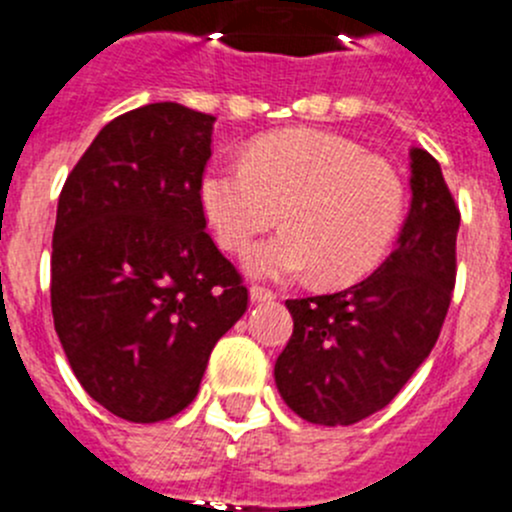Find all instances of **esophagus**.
I'll return each instance as SVG.
<instances>
[{
  "label": "esophagus",
  "instance_id": "34e87169",
  "mask_svg": "<svg viewBox=\"0 0 512 512\" xmlns=\"http://www.w3.org/2000/svg\"><path fill=\"white\" fill-rule=\"evenodd\" d=\"M249 296L254 303H266V301H273V298H276V293L268 291V288H263V286H251Z\"/></svg>",
  "mask_w": 512,
  "mask_h": 512
}]
</instances>
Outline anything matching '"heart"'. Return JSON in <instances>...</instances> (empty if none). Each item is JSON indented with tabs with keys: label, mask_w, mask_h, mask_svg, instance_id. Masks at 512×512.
Returning <instances> with one entry per match:
<instances>
[{
	"label": "heart",
	"mask_w": 512,
	"mask_h": 512,
	"mask_svg": "<svg viewBox=\"0 0 512 512\" xmlns=\"http://www.w3.org/2000/svg\"><path fill=\"white\" fill-rule=\"evenodd\" d=\"M201 206L224 249H239L283 211L286 229L246 246L244 268L258 278L316 273L351 286L386 258L406 211L401 174L356 141L318 129L263 136L246 161L206 169Z\"/></svg>",
	"instance_id": "b5f03b06"
}]
</instances>
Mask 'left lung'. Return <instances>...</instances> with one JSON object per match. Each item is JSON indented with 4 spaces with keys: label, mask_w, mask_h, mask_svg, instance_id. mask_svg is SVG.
<instances>
[{
    "label": "left lung",
    "mask_w": 512,
    "mask_h": 512,
    "mask_svg": "<svg viewBox=\"0 0 512 512\" xmlns=\"http://www.w3.org/2000/svg\"><path fill=\"white\" fill-rule=\"evenodd\" d=\"M411 211L398 246L346 291L291 298L293 333L273 378L316 426H353L386 408L433 351L455 286L460 214L440 164L411 149Z\"/></svg>",
    "instance_id": "obj_1"
}]
</instances>
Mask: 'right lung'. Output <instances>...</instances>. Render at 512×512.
Segmentation results:
<instances>
[{"mask_svg": "<svg viewBox=\"0 0 512 512\" xmlns=\"http://www.w3.org/2000/svg\"><path fill=\"white\" fill-rule=\"evenodd\" d=\"M214 121L176 101L116 116L59 194L54 328L84 391L124 421L184 411L246 313L249 291L201 206Z\"/></svg>", "mask_w": 512, "mask_h": 512, "instance_id": "obj_1", "label": "right lung"}]
</instances>
